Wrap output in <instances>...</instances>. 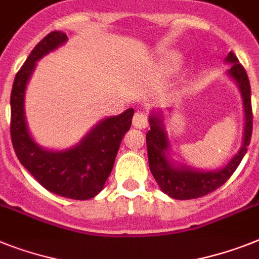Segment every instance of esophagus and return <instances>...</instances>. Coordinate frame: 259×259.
Returning <instances> with one entry per match:
<instances>
[{"mask_svg": "<svg viewBox=\"0 0 259 259\" xmlns=\"http://www.w3.org/2000/svg\"><path fill=\"white\" fill-rule=\"evenodd\" d=\"M132 123L136 128H147L148 127V116L145 114L144 111H136L134 115V119H132Z\"/></svg>", "mask_w": 259, "mask_h": 259, "instance_id": "34e87169", "label": "esophagus"}]
</instances>
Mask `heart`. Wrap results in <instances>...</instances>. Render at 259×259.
I'll use <instances>...</instances> for the list:
<instances>
[{
  "label": "heart",
  "mask_w": 259,
  "mask_h": 259,
  "mask_svg": "<svg viewBox=\"0 0 259 259\" xmlns=\"http://www.w3.org/2000/svg\"><path fill=\"white\" fill-rule=\"evenodd\" d=\"M165 65L169 68H175L177 65H179V57L177 55H170L165 59Z\"/></svg>",
  "instance_id": "b5f03b06"
}]
</instances>
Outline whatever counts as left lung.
I'll list each match as a JSON object with an SVG mask.
<instances>
[{
	"label": "left lung",
	"instance_id": "8db88e82",
	"mask_svg": "<svg viewBox=\"0 0 259 259\" xmlns=\"http://www.w3.org/2000/svg\"><path fill=\"white\" fill-rule=\"evenodd\" d=\"M226 62L233 63L229 70V75L240 86L246 123H245L242 148L222 169L200 172V170L188 169L183 165L181 168L173 166L165 155L169 143L164 130L163 120L156 115L149 117L151 130L147 132L145 136L147 148H148L149 169L159 184V187L161 188V191L169 197L176 200H193L214 192L229 180L246 153L253 132V111H251V91H250L249 78L243 66L238 63V59L233 51L228 54Z\"/></svg>",
	"mask_w": 259,
	"mask_h": 259
}]
</instances>
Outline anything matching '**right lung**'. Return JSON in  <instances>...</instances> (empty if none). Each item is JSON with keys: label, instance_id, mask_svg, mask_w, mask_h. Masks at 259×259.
Masks as SVG:
<instances>
[{"label": "right lung", "instance_id": "add662e5", "mask_svg": "<svg viewBox=\"0 0 259 259\" xmlns=\"http://www.w3.org/2000/svg\"><path fill=\"white\" fill-rule=\"evenodd\" d=\"M67 40L62 31H51L33 49L17 72L10 95V135L19 163L48 191L72 200H89L103 189L115 163L121 139L131 128L134 108L107 117L78 145L67 151H46L29 135L23 114L25 89L35 62Z\"/></svg>", "mask_w": 259, "mask_h": 259}]
</instances>
